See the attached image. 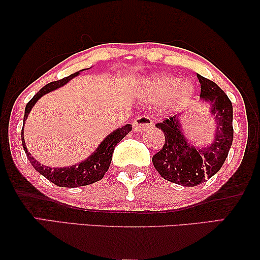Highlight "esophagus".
Masks as SVG:
<instances>
[{"label": "esophagus", "instance_id": "esophagus-1", "mask_svg": "<svg viewBox=\"0 0 260 260\" xmlns=\"http://www.w3.org/2000/svg\"><path fill=\"white\" fill-rule=\"evenodd\" d=\"M133 125L135 133H142V131L150 129L152 126V120L150 117H148L147 115H141L134 120Z\"/></svg>", "mask_w": 260, "mask_h": 260}]
</instances>
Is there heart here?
<instances>
[{
  "label": "heart",
  "mask_w": 260,
  "mask_h": 260,
  "mask_svg": "<svg viewBox=\"0 0 260 260\" xmlns=\"http://www.w3.org/2000/svg\"><path fill=\"white\" fill-rule=\"evenodd\" d=\"M194 94V85L189 80L180 81L179 78L167 74L151 77L144 85L143 95L154 102H166L172 98L179 104H186Z\"/></svg>",
  "instance_id": "obj_1"
}]
</instances>
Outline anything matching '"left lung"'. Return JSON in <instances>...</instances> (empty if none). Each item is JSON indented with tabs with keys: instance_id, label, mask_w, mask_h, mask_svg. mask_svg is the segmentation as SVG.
<instances>
[{
	"instance_id": "1",
	"label": "left lung",
	"mask_w": 260,
	"mask_h": 260,
	"mask_svg": "<svg viewBox=\"0 0 260 260\" xmlns=\"http://www.w3.org/2000/svg\"><path fill=\"white\" fill-rule=\"evenodd\" d=\"M201 84L200 102L208 104L215 124L214 136L204 148L191 144L184 136L181 116L175 115L156 127L165 134L166 142L152 163L163 179L184 187L201 184L215 175L229 155L233 141V108L227 94L212 80L199 76Z\"/></svg>"
}]
</instances>
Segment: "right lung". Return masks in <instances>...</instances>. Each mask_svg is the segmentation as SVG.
I'll return each mask as SVG.
<instances>
[{"label": "right lung", "instance_id": "obj_1", "mask_svg": "<svg viewBox=\"0 0 260 260\" xmlns=\"http://www.w3.org/2000/svg\"><path fill=\"white\" fill-rule=\"evenodd\" d=\"M81 71L71 74V76L63 78V79L52 81V83L45 85V86L42 87L29 102H28V104L26 105V109H24L23 122H26L30 110L33 109V106L37 104V102L42 97V95L62 87L63 85H66L70 80H72L73 78L79 76ZM131 129H133L131 124H126V125L113 130L111 134H109L108 136L102 141V143L98 145V148L95 149V150L92 152L87 158H85L84 161L79 162L78 165L63 167V168H61V167H60V168L53 167L52 168V167L44 166L41 165L40 162H38L33 156H30V152L28 151L26 143H24L23 127H22V131H21V140H22L23 150L26 152L27 158L29 159L31 166L34 167V169L37 170L38 173H40L42 176H45L46 179L56 184V186L76 188V187L87 186V184L94 183L104 177L105 173L108 172L110 167V163H111L112 154H113V150H115V147L117 145V143H119V142L130 133Z\"/></svg>", "mask_w": 260, "mask_h": 260}]
</instances>
